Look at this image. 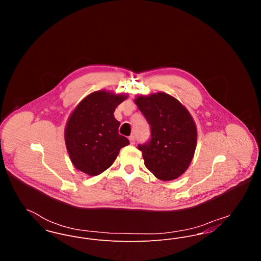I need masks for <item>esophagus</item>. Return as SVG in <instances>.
<instances>
[{
	"mask_svg": "<svg viewBox=\"0 0 261 261\" xmlns=\"http://www.w3.org/2000/svg\"><path fill=\"white\" fill-rule=\"evenodd\" d=\"M129 141H130V144H131V145H135V142H136V141H135V136L132 135V136L129 137Z\"/></svg>",
	"mask_w": 261,
	"mask_h": 261,
	"instance_id": "obj_1",
	"label": "esophagus"
}]
</instances>
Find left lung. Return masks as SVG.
I'll use <instances>...</instances> for the list:
<instances>
[{
	"mask_svg": "<svg viewBox=\"0 0 261 261\" xmlns=\"http://www.w3.org/2000/svg\"><path fill=\"white\" fill-rule=\"evenodd\" d=\"M150 126V140L138 148L145 165L158 179L171 181L188 169L197 147L196 123L186 108L172 96L159 92L135 99Z\"/></svg>",
	"mask_w": 261,
	"mask_h": 261,
	"instance_id": "8db88e82",
	"label": "left lung"
}]
</instances>
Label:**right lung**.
Here are the masks:
<instances>
[{"mask_svg": "<svg viewBox=\"0 0 261 261\" xmlns=\"http://www.w3.org/2000/svg\"><path fill=\"white\" fill-rule=\"evenodd\" d=\"M128 98L100 90L82 99L71 112L64 129L65 146L75 168L97 176L111 167L128 139L118 134L116 107Z\"/></svg>", "mask_w": 261, "mask_h": 261, "instance_id": "1", "label": "right lung"}]
</instances>
